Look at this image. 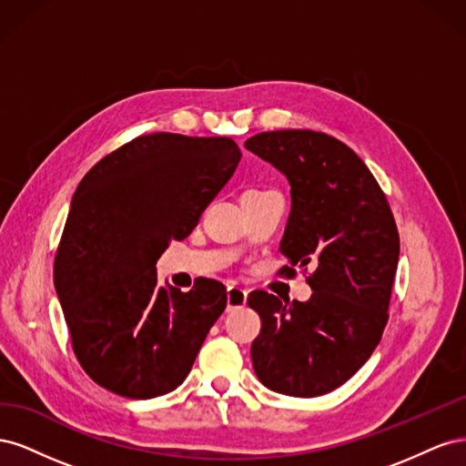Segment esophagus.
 Returning a JSON list of instances; mask_svg holds the SVG:
<instances>
[{"label": "esophagus", "instance_id": "obj_1", "mask_svg": "<svg viewBox=\"0 0 466 466\" xmlns=\"http://www.w3.org/2000/svg\"><path fill=\"white\" fill-rule=\"evenodd\" d=\"M247 295L248 291L241 286L231 284L228 288V309H241L247 305Z\"/></svg>", "mask_w": 466, "mask_h": 466}]
</instances>
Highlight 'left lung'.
I'll return each instance as SVG.
<instances>
[{
  "mask_svg": "<svg viewBox=\"0 0 466 466\" xmlns=\"http://www.w3.org/2000/svg\"><path fill=\"white\" fill-rule=\"evenodd\" d=\"M245 147L288 178L291 209L279 250L291 268L315 270L305 303L260 289L248 295L262 320L252 368L276 392L319 397L346 383L383 336L400 252L397 223L370 168L336 137L276 130Z\"/></svg>",
  "mask_w": 466,
  "mask_h": 466,
  "instance_id": "1",
  "label": "left lung"
}]
</instances>
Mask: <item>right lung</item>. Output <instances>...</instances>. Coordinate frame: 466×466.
<instances>
[{
  "instance_id": "1",
  "label": "right lung",
  "mask_w": 466,
  "mask_h": 466,
  "mask_svg": "<svg viewBox=\"0 0 466 466\" xmlns=\"http://www.w3.org/2000/svg\"><path fill=\"white\" fill-rule=\"evenodd\" d=\"M241 161L231 137L149 134L83 177L72 198L54 286L86 373L126 399H153L187 379L228 305L218 279L187 293L159 286V257L198 225Z\"/></svg>"
}]
</instances>
